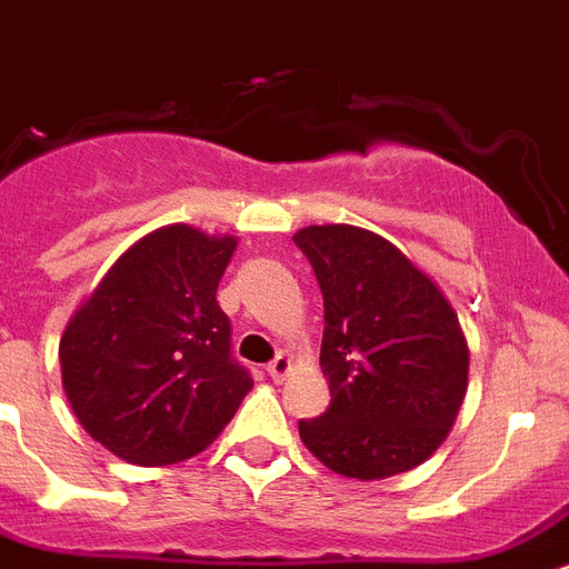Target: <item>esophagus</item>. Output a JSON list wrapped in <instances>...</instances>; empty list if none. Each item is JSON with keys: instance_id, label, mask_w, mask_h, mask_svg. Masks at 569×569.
<instances>
[{"instance_id": "esophagus-1", "label": "esophagus", "mask_w": 569, "mask_h": 569, "mask_svg": "<svg viewBox=\"0 0 569 569\" xmlns=\"http://www.w3.org/2000/svg\"><path fill=\"white\" fill-rule=\"evenodd\" d=\"M292 367H295L292 358H289V356H277L274 361H271V365H269V376L274 381H283L286 376L292 373Z\"/></svg>"}]
</instances>
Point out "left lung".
<instances>
[{"label":"left lung","instance_id":"left-lung-1","mask_svg":"<svg viewBox=\"0 0 569 569\" xmlns=\"http://www.w3.org/2000/svg\"><path fill=\"white\" fill-rule=\"evenodd\" d=\"M295 242L323 292L329 408L300 439L336 475L385 480L442 446L469 388V343L431 277L381 233L309 226Z\"/></svg>","mask_w":569,"mask_h":569}]
</instances>
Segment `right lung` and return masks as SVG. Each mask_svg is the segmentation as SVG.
Masks as SVG:
<instances>
[{"instance_id":"right-lung-1","label":"right lung","mask_w":569,"mask_h":569,"mask_svg":"<svg viewBox=\"0 0 569 569\" xmlns=\"http://www.w3.org/2000/svg\"><path fill=\"white\" fill-rule=\"evenodd\" d=\"M237 237L164 226L132 242L60 338L63 390L83 431L132 466H170L208 448L251 376L231 358L217 303Z\"/></svg>"}]
</instances>
